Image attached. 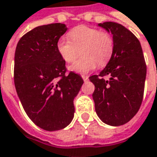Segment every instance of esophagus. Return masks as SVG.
Instances as JSON below:
<instances>
[{
	"label": "esophagus",
	"instance_id": "obj_1",
	"mask_svg": "<svg viewBox=\"0 0 157 157\" xmlns=\"http://www.w3.org/2000/svg\"><path fill=\"white\" fill-rule=\"evenodd\" d=\"M82 79H83V81H85V82L88 80V76H87V75H82Z\"/></svg>",
	"mask_w": 157,
	"mask_h": 157
}]
</instances>
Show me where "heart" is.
I'll use <instances>...</instances> for the list:
<instances>
[{
	"label": "heart",
	"instance_id": "b5f03b06",
	"mask_svg": "<svg viewBox=\"0 0 157 157\" xmlns=\"http://www.w3.org/2000/svg\"><path fill=\"white\" fill-rule=\"evenodd\" d=\"M70 40L60 38L57 41V50L66 63H73L82 52V57L71 70L76 73L86 74L98 65L104 67L112 58L115 41L108 32L96 28L80 25L68 34Z\"/></svg>",
	"mask_w": 157,
	"mask_h": 157
}]
</instances>
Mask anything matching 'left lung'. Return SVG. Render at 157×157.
Here are the masks:
<instances>
[{"label": "left lung", "mask_w": 157, "mask_h": 157, "mask_svg": "<svg viewBox=\"0 0 157 157\" xmlns=\"http://www.w3.org/2000/svg\"><path fill=\"white\" fill-rule=\"evenodd\" d=\"M98 26L111 32L115 49L99 75L89 77L95 86V110L105 123L121 126L135 116L142 104L146 63L140 40L126 27L114 22H105ZM107 75L109 80L104 79Z\"/></svg>", "instance_id": "obj_1"}]
</instances>
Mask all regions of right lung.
Masks as SVG:
<instances>
[{"mask_svg":"<svg viewBox=\"0 0 157 157\" xmlns=\"http://www.w3.org/2000/svg\"><path fill=\"white\" fill-rule=\"evenodd\" d=\"M57 23L33 29L18 40L14 56V84L23 108L35 124L47 131L63 129L74 117V98L83 84L70 71L57 41L66 32Z\"/></svg>","mask_w":157,"mask_h":157,"instance_id":"1","label":"right lung"}]
</instances>
